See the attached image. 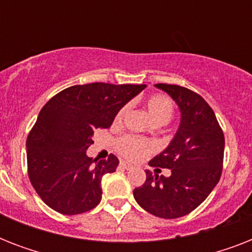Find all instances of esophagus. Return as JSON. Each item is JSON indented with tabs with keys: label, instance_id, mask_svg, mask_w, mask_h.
Listing matches in <instances>:
<instances>
[{
	"label": "esophagus",
	"instance_id": "obj_1",
	"mask_svg": "<svg viewBox=\"0 0 252 252\" xmlns=\"http://www.w3.org/2000/svg\"><path fill=\"white\" fill-rule=\"evenodd\" d=\"M120 166H122L123 168H126V170H129V168L133 167V166L130 165L129 162H126V161H122V162H120Z\"/></svg>",
	"mask_w": 252,
	"mask_h": 252
}]
</instances>
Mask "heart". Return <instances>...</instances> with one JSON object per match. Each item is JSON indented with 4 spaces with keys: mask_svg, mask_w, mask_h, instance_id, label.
Returning a JSON list of instances; mask_svg holds the SVG:
<instances>
[{
    "mask_svg": "<svg viewBox=\"0 0 252 252\" xmlns=\"http://www.w3.org/2000/svg\"><path fill=\"white\" fill-rule=\"evenodd\" d=\"M146 110L149 112L150 118L157 126H165L171 120L174 115V102L171 98H168L165 94H154L152 95L145 103ZM128 107L124 106L119 110L115 116V123H120L126 114ZM116 149L123 157L128 159H140L145 157L146 154L153 152V144L144 138L136 137V136H123L116 142Z\"/></svg>",
    "mask_w": 252,
    "mask_h": 252,
    "instance_id": "b5f03b06",
    "label": "heart"
}]
</instances>
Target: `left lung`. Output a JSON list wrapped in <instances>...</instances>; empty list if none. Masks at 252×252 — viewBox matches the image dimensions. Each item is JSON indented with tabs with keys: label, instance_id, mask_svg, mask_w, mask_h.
<instances>
[{
	"label": "left lung",
	"instance_id": "left-lung-1",
	"mask_svg": "<svg viewBox=\"0 0 252 252\" xmlns=\"http://www.w3.org/2000/svg\"><path fill=\"white\" fill-rule=\"evenodd\" d=\"M176 102L180 126L175 137L150 166L170 168L158 178L146 171V180L133 189L138 205L161 219L191 213L207 199L222 172L225 137L215 112L201 95L178 85L157 84Z\"/></svg>",
	"mask_w": 252,
	"mask_h": 252
}]
</instances>
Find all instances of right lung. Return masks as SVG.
Wrapping results in <instances>:
<instances>
[{"instance_id": "obj_1", "label": "right lung", "mask_w": 252, "mask_h": 252, "mask_svg": "<svg viewBox=\"0 0 252 252\" xmlns=\"http://www.w3.org/2000/svg\"><path fill=\"white\" fill-rule=\"evenodd\" d=\"M146 85L104 82L76 85L45 103L26 141L30 182L53 211L80 215L102 199V178L116 170L119 159L110 154L96 161L87 157L93 134L110 128L126 103Z\"/></svg>"}]
</instances>
